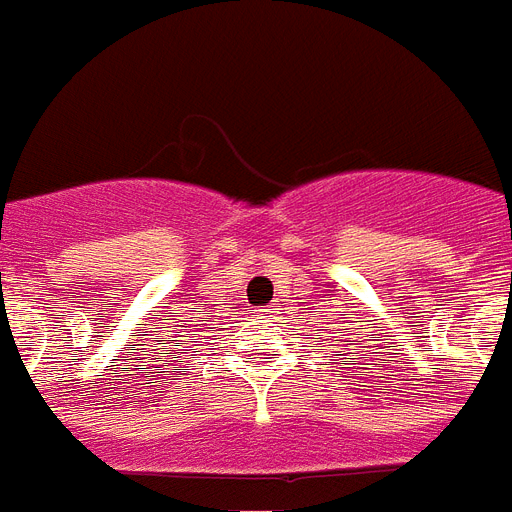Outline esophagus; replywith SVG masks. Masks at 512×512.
Wrapping results in <instances>:
<instances>
[{
  "mask_svg": "<svg viewBox=\"0 0 512 512\" xmlns=\"http://www.w3.org/2000/svg\"><path fill=\"white\" fill-rule=\"evenodd\" d=\"M260 315H265V317H270V315H273V312H270V309H260Z\"/></svg>",
  "mask_w": 512,
  "mask_h": 512,
  "instance_id": "1",
  "label": "esophagus"
}]
</instances>
